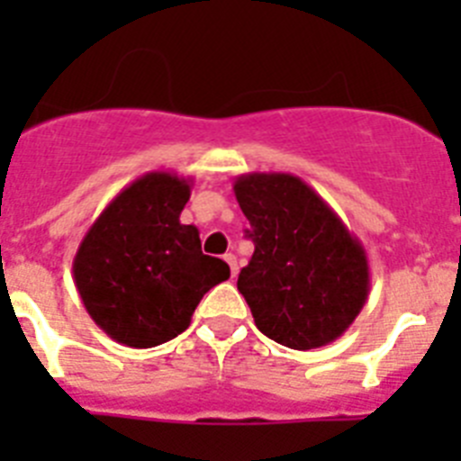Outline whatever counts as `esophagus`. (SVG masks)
Here are the masks:
<instances>
[{"label":"esophagus","mask_w":461,"mask_h":461,"mask_svg":"<svg viewBox=\"0 0 461 461\" xmlns=\"http://www.w3.org/2000/svg\"><path fill=\"white\" fill-rule=\"evenodd\" d=\"M223 260H226V263H228V266H230V275H238V258H235V256L233 254H226V256H223Z\"/></svg>","instance_id":"obj_1"}]
</instances>
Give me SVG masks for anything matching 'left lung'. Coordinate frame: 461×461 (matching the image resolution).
<instances>
[{
	"instance_id": "8db88e82",
	"label": "left lung",
	"mask_w": 461,
	"mask_h": 461,
	"mask_svg": "<svg viewBox=\"0 0 461 461\" xmlns=\"http://www.w3.org/2000/svg\"><path fill=\"white\" fill-rule=\"evenodd\" d=\"M233 191L256 247L238 276L256 328L295 351L344 335L369 295V260L360 240L291 173L240 175Z\"/></svg>"
}]
</instances>
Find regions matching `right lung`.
Instances as JSON below:
<instances>
[{"label":"right lung","instance_id":"add662e5","mask_svg":"<svg viewBox=\"0 0 461 461\" xmlns=\"http://www.w3.org/2000/svg\"><path fill=\"white\" fill-rule=\"evenodd\" d=\"M191 177L152 170L124 186L94 219L73 258V281L110 339L152 348L185 332L212 286L230 276L180 223Z\"/></svg>","mask_w":461,"mask_h":461}]
</instances>
